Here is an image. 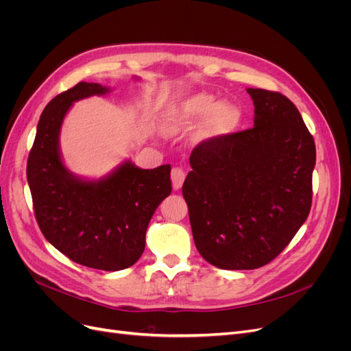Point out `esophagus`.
Wrapping results in <instances>:
<instances>
[{
  "instance_id": "esophagus-1",
  "label": "esophagus",
  "mask_w": 351,
  "mask_h": 351,
  "mask_svg": "<svg viewBox=\"0 0 351 351\" xmlns=\"http://www.w3.org/2000/svg\"><path fill=\"white\" fill-rule=\"evenodd\" d=\"M184 178H186V173L183 171V168H173L171 171V182H173V189L174 190H178L182 189L183 183H184Z\"/></svg>"
}]
</instances>
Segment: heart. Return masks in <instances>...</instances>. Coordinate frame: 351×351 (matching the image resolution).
Here are the masks:
<instances>
[{"label":"heart","instance_id":"obj_1","mask_svg":"<svg viewBox=\"0 0 351 351\" xmlns=\"http://www.w3.org/2000/svg\"><path fill=\"white\" fill-rule=\"evenodd\" d=\"M200 137L204 139H221L237 132L241 124V111L234 104H222L209 93H196L177 107L167 111L164 129L168 133L190 130L199 125Z\"/></svg>","mask_w":351,"mask_h":351}]
</instances>
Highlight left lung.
Masks as SVG:
<instances>
[{
    "instance_id": "1",
    "label": "left lung",
    "mask_w": 351,
    "mask_h": 351,
    "mask_svg": "<svg viewBox=\"0 0 351 351\" xmlns=\"http://www.w3.org/2000/svg\"><path fill=\"white\" fill-rule=\"evenodd\" d=\"M253 129L200 142L183 184L193 240L221 269H256L285 249L312 206L316 147L295 105L247 89Z\"/></svg>"
}]
</instances>
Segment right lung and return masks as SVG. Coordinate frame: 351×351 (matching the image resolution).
Masks as SVG:
<instances>
[{"instance_id": "add662e5", "label": "right lung", "mask_w": 351, "mask_h": 351, "mask_svg": "<svg viewBox=\"0 0 351 351\" xmlns=\"http://www.w3.org/2000/svg\"><path fill=\"white\" fill-rule=\"evenodd\" d=\"M110 88L80 82L40 114L27 158V183L42 234L83 267L120 271L139 261L147 224L171 193V167L142 169L125 161L99 180L71 174L60 154L61 124L73 102Z\"/></svg>"}]
</instances>
